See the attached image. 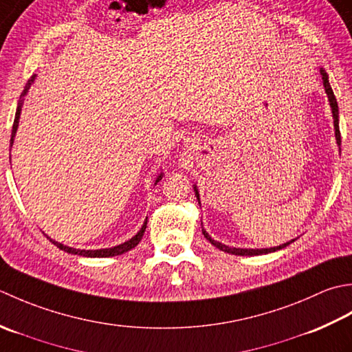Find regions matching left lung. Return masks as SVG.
I'll return each instance as SVG.
<instances>
[{
  "instance_id": "obj_1",
  "label": "left lung",
  "mask_w": 352,
  "mask_h": 352,
  "mask_svg": "<svg viewBox=\"0 0 352 352\" xmlns=\"http://www.w3.org/2000/svg\"><path fill=\"white\" fill-rule=\"evenodd\" d=\"M320 76H322V82H324V88H325V92L328 96V102H329V106H331V112H333V123H334V133H336V141L337 144L340 146V131H339V106H337V100L334 97V92L331 89V85H329V80H328V74L327 71L324 68H320ZM192 188H195V192H196V197L199 200V205H200V196H199V190H197V185H192ZM202 234L205 235V239L211 243L212 246H216L217 249L223 250V252H228V254H232V255H241V256H252V255H264V254H270V252H276V250L283 249L285 246H289L290 243H293L295 240L292 241H287L284 243V245H279V246H275V248H266V249H241V248H231V246H226L223 245V243H220L217 240L211 239V235L208 234L204 226H202Z\"/></svg>"
}]
</instances>
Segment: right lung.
<instances>
[{"mask_svg": "<svg viewBox=\"0 0 352 352\" xmlns=\"http://www.w3.org/2000/svg\"><path fill=\"white\" fill-rule=\"evenodd\" d=\"M34 78H36V74H34V76L30 78V80L27 82L25 88H24V91H23V94H21V97H19L18 107H16V113H15V121H13V127H12L10 147L13 146V140H15V135H16V131H18L19 117H21V109H23V104H24V97L27 96V92H28V89H30V86H32V83L34 82ZM162 176H164V173H160V175H157V177L155 179V185L161 181ZM146 228H147V217H146V220H144V223H142V226H141L140 231L136 232V234L132 236L131 240H127V241H124V243H121V245H118V246L107 248V249H94V250H86V249H74V248H69V246L62 245V243H57V241L52 240V239H50L48 235H47V239H50V241H52L54 246H57V248H59L60 250H65V252H68V254H73V255H80V256H88V258H107V256H117V255H121V254L129 252V250L133 249V248H135L136 245H138V243L141 241L142 235H144V232H146Z\"/></svg>", "mask_w": 352, "mask_h": 352, "instance_id": "obj_1", "label": "right lung"}]
</instances>
